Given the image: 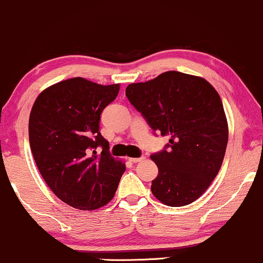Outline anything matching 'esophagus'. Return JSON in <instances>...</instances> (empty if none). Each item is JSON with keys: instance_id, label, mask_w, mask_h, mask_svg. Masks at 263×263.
<instances>
[{"instance_id": "1", "label": "esophagus", "mask_w": 263, "mask_h": 263, "mask_svg": "<svg viewBox=\"0 0 263 263\" xmlns=\"http://www.w3.org/2000/svg\"><path fill=\"white\" fill-rule=\"evenodd\" d=\"M145 159L144 156H141V157H130V162H133V163H137V162H140V161H143V160Z\"/></svg>"}]
</instances>
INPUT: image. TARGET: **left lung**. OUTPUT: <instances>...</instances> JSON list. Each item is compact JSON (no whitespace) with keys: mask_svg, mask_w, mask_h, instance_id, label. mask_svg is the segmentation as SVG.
Masks as SVG:
<instances>
[{"mask_svg":"<svg viewBox=\"0 0 263 263\" xmlns=\"http://www.w3.org/2000/svg\"><path fill=\"white\" fill-rule=\"evenodd\" d=\"M125 96L168 144L151 160L159 175L151 192L170 206L191 204L211 186L223 163L228 122L220 96L202 77L167 71L130 83Z\"/></svg>","mask_w":263,"mask_h":263,"instance_id":"left-lung-1","label":"left lung"}]
</instances>
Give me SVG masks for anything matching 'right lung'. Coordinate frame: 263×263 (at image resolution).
Listing matches in <instances>:
<instances>
[{
    "instance_id": "right-lung-1",
    "label": "right lung",
    "mask_w": 263,
    "mask_h": 263,
    "mask_svg": "<svg viewBox=\"0 0 263 263\" xmlns=\"http://www.w3.org/2000/svg\"><path fill=\"white\" fill-rule=\"evenodd\" d=\"M119 85L82 77L65 80L38 96L29 117V144L40 175L58 198L95 211L116 193L124 163L114 160L100 132L101 114Z\"/></svg>"
}]
</instances>
